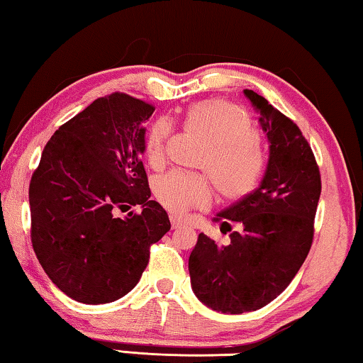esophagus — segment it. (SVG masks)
<instances>
[{
  "label": "esophagus",
  "mask_w": 363,
  "mask_h": 363,
  "mask_svg": "<svg viewBox=\"0 0 363 363\" xmlns=\"http://www.w3.org/2000/svg\"><path fill=\"white\" fill-rule=\"evenodd\" d=\"M169 220H171V226L172 228H179V226H182V218L181 216H177V215H169Z\"/></svg>",
  "instance_id": "1"
}]
</instances>
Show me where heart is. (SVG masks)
Listing matches in <instances>:
<instances>
[{"label": "heart", "mask_w": 363, "mask_h": 363, "mask_svg": "<svg viewBox=\"0 0 363 363\" xmlns=\"http://www.w3.org/2000/svg\"><path fill=\"white\" fill-rule=\"evenodd\" d=\"M186 123L203 133L212 145L200 166L210 172L220 196L225 200L247 196L264 169L257 132L247 112L230 101L207 99L189 107ZM169 133L166 121L155 122L150 128L145 143L150 164L163 163ZM153 194L164 208L181 213L192 207H205L212 199V186L205 176L169 171L153 181Z\"/></svg>", "instance_id": "1"}]
</instances>
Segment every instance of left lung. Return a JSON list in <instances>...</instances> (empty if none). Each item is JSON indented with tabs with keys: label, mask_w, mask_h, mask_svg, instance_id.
I'll return each instance as SVG.
<instances>
[{
	"label": "left lung",
	"mask_w": 363,
	"mask_h": 363,
	"mask_svg": "<svg viewBox=\"0 0 363 363\" xmlns=\"http://www.w3.org/2000/svg\"><path fill=\"white\" fill-rule=\"evenodd\" d=\"M245 96L259 112L269 160L262 181L213 221L230 231L228 245L200 233L189 257L191 285L205 306L226 315L256 311L289 286L310 252L321 196L315 155L294 121L251 89Z\"/></svg>",
	"instance_id": "obj_1"
}]
</instances>
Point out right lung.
Returning <instances> with one entry per match:
<instances>
[{"label": "right lung", "mask_w": 363, "mask_h": 363, "mask_svg": "<svg viewBox=\"0 0 363 363\" xmlns=\"http://www.w3.org/2000/svg\"><path fill=\"white\" fill-rule=\"evenodd\" d=\"M150 102L113 93L57 130L29 186L32 247L69 298L99 305L127 295L148 266L150 246L171 228L150 200L142 163ZM140 204L125 219L117 209Z\"/></svg>", "instance_id": "add662e5"}]
</instances>
